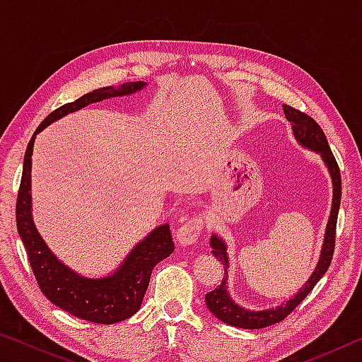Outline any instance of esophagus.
<instances>
[{
	"label": "esophagus",
	"instance_id": "obj_1",
	"mask_svg": "<svg viewBox=\"0 0 362 362\" xmlns=\"http://www.w3.org/2000/svg\"><path fill=\"white\" fill-rule=\"evenodd\" d=\"M201 233H203V218L199 216H192L183 220L180 228L177 230V240L183 246H189V244L196 243Z\"/></svg>",
	"mask_w": 362,
	"mask_h": 362
}]
</instances>
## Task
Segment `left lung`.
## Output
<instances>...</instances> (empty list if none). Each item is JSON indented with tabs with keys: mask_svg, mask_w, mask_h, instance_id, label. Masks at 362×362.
Masks as SVG:
<instances>
[{
	"mask_svg": "<svg viewBox=\"0 0 362 362\" xmlns=\"http://www.w3.org/2000/svg\"><path fill=\"white\" fill-rule=\"evenodd\" d=\"M284 115L286 118L291 121L293 136L298 140L300 144L308 146V148L321 153V156L329 168L330 177H332L334 183V201H332V211H330V218L327 223V231H326V241H324V247L321 252V259L317 267L315 269L313 276L306 281V286L300 291L296 297L291 298L286 305H281L278 308L265 310V311H247L238 306L233 300L230 298L228 292H226V278L222 279L220 286L216 289L206 293V305L214 315H216L220 321H223L230 326L241 327V329H262L267 326H272V324H276L279 321L286 320L297 306L303 302L306 296L313 291V287L317 284L324 273L327 272L330 267V262H332L334 250H335V233H337V217H339V209H340V199H341V177H340V168L335 161V156L330 146L327 144V139L324 136L321 126L311 118L310 115L305 112H300V110L284 105ZM212 244V254L217 257L218 262L223 263V268L226 272V267H228V259H226V247L222 240H218L217 236H212L211 240Z\"/></svg>",
	"mask_w": 362,
	"mask_h": 362,
	"instance_id": "8db88e82",
	"label": "left lung"
}]
</instances>
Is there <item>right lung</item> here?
Instances as JSON below:
<instances>
[{
  "label": "right lung",
  "instance_id": "obj_1",
  "mask_svg": "<svg viewBox=\"0 0 362 362\" xmlns=\"http://www.w3.org/2000/svg\"><path fill=\"white\" fill-rule=\"evenodd\" d=\"M144 86L145 83L140 81L121 84L118 89L108 86V88L84 94L75 102L65 103L54 110L46 116L38 129L35 131L33 137L30 139L25 158H23L22 179L16 203V222L23 246L27 249L28 262L36 283H38L41 292L59 308L73 316L81 317V320L97 324H115L137 313L146 287H148L153 268L156 267V263L174 252L173 235H170L168 223L153 230L142 243L134 247L118 272L108 278L88 279L73 273L47 249L40 233L36 231L32 218L30 173H32L35 136L52 121L76 112L89 103L100 102L113 95L132 94L142 89Z\"/></svg>",
  "mask_w": 362,
  "mask_h": 362
}]
</instances>
